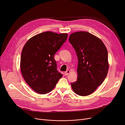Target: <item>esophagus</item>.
I'll list each match as a JSON object with an SVG mask.
<instances>
[{"label":"esophagus","mask_w":125,"mask_h":125,"mask_svg":"<svg viewBox=\"0 0 125 125\" xmlns=\"http://www.w3.org/2000/svg\"><path fill=\"white\" fill-rule=\"evenodd\" d=\"M70 73H71V71H70V70H68V71H66L65 72V75H68Z\"/></svg>","instance_id":"obj_1"}]
</instances>
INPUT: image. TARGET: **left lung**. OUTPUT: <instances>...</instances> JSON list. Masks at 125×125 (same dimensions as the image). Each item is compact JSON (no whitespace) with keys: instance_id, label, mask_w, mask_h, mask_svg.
Masks as SVG:
<instances>
[{"instance_id":"8db88e82","label":"left lung","mask_w":125,"mask_h":125,"mask_svg":"<svg viewBox=\"0 0 125 125\" xmlns=\"http://www.w3.org/2000/svg\"><path fill=\"white\" fill-rule=\"evenodd\" d=\"M69 42L78 59L77 81L72 83L71 87L78 95H89L103 83L107 75V49L100 38L87 31L72 33Z\"/></svg>"}]
</instances>
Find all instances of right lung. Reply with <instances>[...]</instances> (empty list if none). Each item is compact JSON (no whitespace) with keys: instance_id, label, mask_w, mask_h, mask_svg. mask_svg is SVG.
<instances>
[{"instance_id":"right-lung-1","label":"right lung","mask_w":125,"mask_h":125,"mask_svg":"<svg viewBox=\"0 0 125 125\" xmlns=\"http://www.w3.org/2000/svg\"><path fill=\"white\" fill-rule=\"evenodd\" d=\"M67 33L45 31L28 40L21 55L23 78L35 92L45 94L55 87L62 74L57 71L54 55L67 39Z\"/></svg>"}]
</instances>
